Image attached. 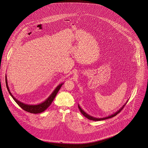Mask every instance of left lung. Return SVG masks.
I'll return each mask as SVG.
<instances>
[{"instance_id": "left-lung-1", "label": "left lung", "mask_w": 148, "mask_h": 148, "mask_svg": "<svg viewBox=\"0 0 148 148\" xmlns=\"http://www.w3.org/2000/svg\"><path fill=\"white\" fill-rule=\"evenodd\" d=\"M127 101L125 103V104L124 106H123V107H121L118 111H117L116 112H115L114 114H113L111 115H110V116H108L106 117V118H94V117H93V116H92L89 115V114H88L87 113H86L84 111V110H83V109L80 107V106H79V104H78V108H79V110H80V111L81 113H82V114L84 116H85L86 118H88V119L92 120H93V121H100V120H103L109 119V118H113L114 116H116V115L118 113H119L121 111V110L124 108V107L125 106L126 104L127 103Z\"/></svg>"}]
</instances>
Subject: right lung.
<instances>
[{
  "label": "right lung",
  "mask_w": 148,
  "mask_h": 148,
  "mask_svg": "<svg viewBox=\"0 0 148 148\" xmlns=\"http://www.w3.org/2000/svg\"><path fill=\"white\" fill-rule=\"evenodd\" d=\"M5 82H6V85H7V88L8 92L10 94V95L12 96V97L14 99V101L17 103V104H18V106H21V108L25 111L28 112L29 113H33V114L40 113L44 112V110H45L50 106L52 101L55 98V97L56 95V94L58 93V92H59V90L60 89V88L62 87V85L63 84V83H62V84L59 85L56 88V89L51 93V94L44 102H42L39 104H38V105H28V104H25L22 103L19 100H17L15 98H14V96L12 94V93L10 92V90L9 89L7 77H5Z\"/></svg>",
  "instance_id": "right-lung-1"
}]
</instances>
